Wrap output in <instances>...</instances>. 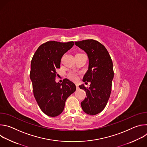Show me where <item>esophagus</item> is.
<instances>
[{
	"label": "esophagus",
	"mask_w": 147,
	"mask_h": 147,
	"mask_svg": "<svg viewBox=\"0 0 147 147\" xmlns=\"http://www.w3.org/2000/svg\"><path fill=\"white\" fill-rule=\"evenodd\" d=\"M76 89H77V90H79V87H78V85L77 84H76Z\"/></svg>",
	"instance_id": "34e87169"
}]
</instances>
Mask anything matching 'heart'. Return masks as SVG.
I'll return each mask as SVG.
<instances>
[{
  "label": "heart",
  "instance_id": "b5f03b06",
  "mask_svg": "<svg viewBox=\"0 0 147 147\" xmlns=\"http://www.w3.org/2000/svg\"><path fill=\"white\" fill-rule=\"evenodd\" d=\"M68 77L70 79H71V80H73V81H76L78 78L77 74L74 72H70L68 74Z\"/></svg>",
  "mask_w": 147,
  "mask_h": 147
}]
</instances>
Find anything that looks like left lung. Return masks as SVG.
I'll return each instance as SVG.
<instances>
[{
  "instance_id": "8db88e82",
  "label": "left lung",
  "mask_w": 147,
  "mask_h": 147,
  "mask_svg": "<svg viewBox=\"0 0 147 147\" xmlns=\"http://www.w3.org/2000/svg\"><path fill=\"white\" fill-rule=\"evenodd\" d=\"M75 44L87 53L89 59L88 70L82 81L90 82L91 84L89 88L84 85L79 86L87 96L81 105L85 113L95 115L105 108L111 95L114 76L113 62L105 47L96 40L77 41Z\"/></svg>"
}]
</instances>
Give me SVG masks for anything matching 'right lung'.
Masks as SVG:
<instances>
[{
  "mask_svg": "<svg viewBox=\"0 0 147 147\" xmlns=\"http://www.w3.org/2000/svg\"><path fill=\"white\" fill-rule=\"evenodd\" d=\"M74 45V42H60L50 40L39 47L31 63L30 78L34 97L41 111L55 117L64 109L67 98L76 90L74 84L65 78L56 83V69H60L61 59Z\"/></svg>",
  "mask_w": 147,
  "mask_h": 147,
  "instance_id": "obj_1",
  "label": "right lung"
}]
</instances>
